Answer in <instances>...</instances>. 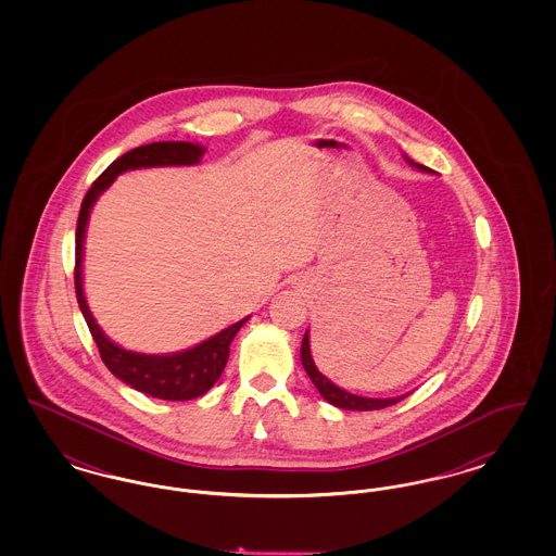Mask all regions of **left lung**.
Instances as JSON below:
<instances>
[{
	"label": "left lung",
	"instance_id": "obj_1",
	"mask_svg": "<svg viewBox=\"0 0 556 556\" xmlns=\"http://www.w3.org/2000/svg\"><path fill=\"white\" fill-rule=\"evenodd\" d=\"M406 159V156H404ZM406 162L424 173H433L431 168H427L424 164H417L410 159H406ZM300 358H302V367L308 372V377L313 379L315 388L318 390V394L325 397L329 404L338 406V408H345V410H379V408H386V406H392L400 402L402 397L408 396V394H402L396 397H367L358 396V394H352V392H345L344 388L336 386L331 379H327L320 370L317 369L315 361H313V352H311V336H308V329L304 333V340H302V348H300Z\"/></svg>",
	"mask_w": 556,
	"mask_h": 556
}]
</instances>
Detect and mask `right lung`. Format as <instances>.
I'll return each instance as SVG.
<instances>
[{
    "instance_id": "right-lung-1",
    "label": "right lung",
    "mask_w": 556,
    "mask_h": 556,
    "mask_svg": "<svg viewBox=\"0 0 556 556\" xmlns=\"http://www.w3.org/2000/svg\"><path fill=\"white\" fill-rule=\"evenodd\" d=\"M204 152H206L204 146L191 143V141H156V143L135 148L131 152L123 154L121 159L114 160L96 179V184L87 191L80 204L79 220H77V254H75L77 302L91 331V338L100 348V356L104 365L123 383L131 386L132 390L143 392L148 396L160 397V400H173V402L193 400L211 390L227 365L229 345L238 336L239 329L243 327V323L250 317L241 318L208 340L181 352L143 354V352L125 350L108 338L87 306L85 291H83V243H85V231H87L93 204L108 187L116 181L118 175L135 168H152V166H191L202 160Z\"/></svg>"
}]
</instances>
